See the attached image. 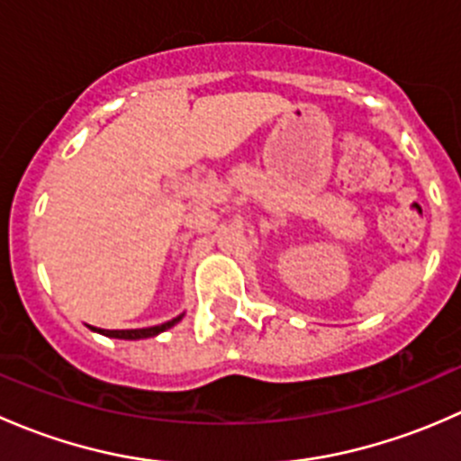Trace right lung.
I'll return each instance as SVG.
<instances>
[{"mask_svg": "<svg viewBox=\"0 0 461 461\" xmlns=\"http://www.w3.org/2000/svg\"><path fill=\"white\" fill-rule=\"evenodd\" d=\"M180 319H183V314L176 319H171V321H167V323H162V325H153V328H140V330H95V328H91V330H95V332L106 334V337H113V339H149V337H156V334L165 332V330H169L171 325L178 323Z\"/></svg>", "mask_w": 461, "mask_h": 461, "instance_id": "right-lung-1", "label": "right lung"}]
</instances>
